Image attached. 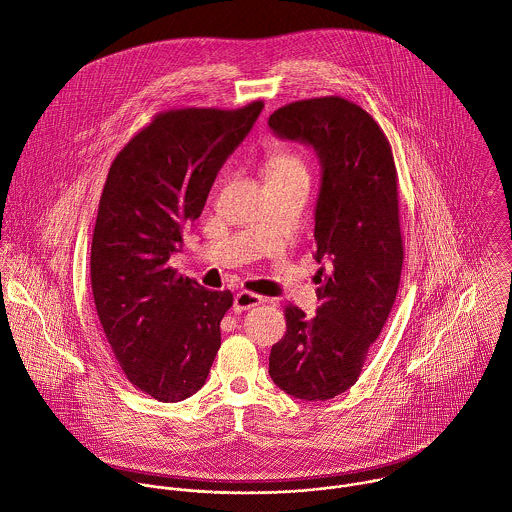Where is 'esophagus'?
<instances>
[{
  "instance_id": "34e87169",
  "label": "esophagus",
  "mask_w": 512,
  "mask_h": 512,
  "mask_svg": "<svg viewBox=\"0 0 512 512\" xmlns=\"http://www.w3.org/2000/svg\"><path fill=\"white\" fill-rule=\"evenodd\" d=\"M263 301H265V299H263L261 295H255V293H251V291H239V293L235 295V301H233V311L241 313V311H247V309H251V307L261 305Z\"/></svg>"
}]
</instances>
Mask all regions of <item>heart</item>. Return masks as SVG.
Listing matches in <instances>:
<instances>
[{
  "instance_id": "1",
  "label": "heart",
  "mask_w": 512,
  "mask_h": 512,
  "mask_svg": "<svg viewBox=\"0 0 512 512\" xmlns=\"http://www.w3.org/2000/svg\"><path fill=\"white\" fill-rule=\"evenodd\" d=\"M309 179L307 163L291 151H277L267 159V181Z\"/></svg>"
}]
</instances>
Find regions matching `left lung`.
<instances>
[{
    "mask_svg": "<svg viewBox=\"0 0 512 512\" xmlns=\"http://www.w3.org/2000/svg\"><path fill=\"white\" fill-rule=\"evenodd\" d=\"M281 139L317 151L315 259L325 263L317 315L287 305V331L269 355L273 383L295 399L325 401L351 389L393 309L401 269L397 167L379 123L339 95L293 101L269 117Z\"/></svg>",
    "mask_w": 512,
    "mask_h": 512,
    "instance_id": "8db88e82",
    "label": "left lung"
}]
</instances>
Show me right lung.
Returning a JSON list of instances; mask_svg holds the SVG:
<instances>
[{
	"mask_svg": "<svg viewBox=\"0 0 512 512\" xmlns=\"http://www.w3.org/2000/svg\"><path fill=\"white\" fill-rule=\"evenodd\" d=\"M261 109L157 113L109 167L91 241L95 309L129 383L161 403L205 385L233 305L231 291L203 289L167 261Z\"/></svg>",
	"mask_w": 512,
	"mask_h": 512,
	"instance_id": "add662e5",
	"label": "right lung"
}]
</instances>
